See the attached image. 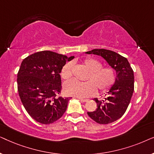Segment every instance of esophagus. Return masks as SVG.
<instances>
[{"mask_svg": "<svg viewBox=\"0 0 154 154\" xmlns=\"http://www.w3.org/2000/svg\"><path fill=\"white\" fill-rule=\"evenodd\" d=\"M80 101H81V102H88V99H82V98H80Z\"/></svg>", "mask_w": 154, "mask_h": 154, "instance_id": "1", "label": "esophagus"}]
</instances>
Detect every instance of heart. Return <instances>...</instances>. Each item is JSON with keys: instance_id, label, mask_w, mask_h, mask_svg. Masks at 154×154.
Wrapping results in <instances>:
<instances>
[{"instance_id": "obj_1", "label": "heart", "mask_w": 154, "mask_h": 154, "mask_svg": "<svg viewBox=\"0 0 154 154\" xmlns=\"http://www.w3.org/2000/svg\"><path fill=\"white\" fill-rule=\"evenodd\" d=\"M82 64L88 71L85 78V82L70 81L64 85V91L67 95L79 98L89 97L96 93L97 89L100 93L109 91L114 85L116 80V73L111 66H102L100 61L88 57L82 62ZM73 64L67 62L61 69L60 75L64 81L72 77Z\"/></svg>"}]
</instances>
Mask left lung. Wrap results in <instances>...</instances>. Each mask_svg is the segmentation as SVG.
Returning a JSON list of instances; mask_svg holds the SVG:
<instances>
[{
    "label": "left lung",
    "instance_id": "obj_1",
    "mask_svg": "<svg viewBox=\"0 0 154 154\" xmlns=\"http://www.w3.org/2000/svg\"><path fill=\"white\" fill-rule=\"evenodd\" d=\"M86 53L102 56L116 71V80L105 95V100L94 99L97 108L92 112H88L97 123H111L123 116L131 100L134 92L133 70L127 59L111 50L94 49Z\"/></svg>",
    "mask_w": 154,
    "mask_h": 154
}]
</instances>
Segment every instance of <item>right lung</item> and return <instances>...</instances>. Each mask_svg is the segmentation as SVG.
I'll return each instance as SVG.
<instances>
[{
  "instance_id": "right-lung-1",
  "label": "right lung",
  "mask_w": 154,
  "mask_h": 154,
  "mask_svg": "<svg viewBox=\"0 0 154 154\" xmlns=\"http://www.w3.org/2000/svg\"><path fill=\"white\" fill-rule=\"evenodd\" d=\"M67 57L56 52H37L24 59L17 73V89L29 116L40 123L50 124L62 116L69 97L60 96V72Z\"/></svg>"
}]
</instances>
